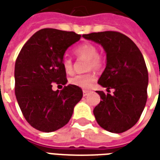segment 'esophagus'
Listing matches in <instances>:
<instances>
[{"label": "esophagus", "instance_id": "esophagus-1", "mask_svg": "<svg viewBox=\"0 0 160 160\" xmlns=\"http://www.w3.org/2000/svg\"><path fill=\"white\" fill-rule=\"evenodd\" d=\"M90 92V91H88V90H83V95L87 96Z\"/></svg>", "mask_w": 160, "mask_h": 160}]
</instances>
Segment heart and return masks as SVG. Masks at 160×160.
Segmentation results:
<instances>
[{
  "mask_svg": "<svg viewBox=\"0 0 160 160\" xmlns=\"http://www.w3.org/2000/svg\"><path fill=\"white\" fill-rule=\"evenodd\" d=\"M74 53L76 54V56L88 59L87 69L99 70L103 67V59L98 54V48L92 44L86 43V44H82V45L77 47L74 50ZM62 66L67 72L70 73L72 72V61L70 58L65 56L62 59ZM95 80V75L92 72H88V73L77 74V75L72 76L69 80V82L73 86H76V87L84 88V89H88V88H91L94 84Z\"/></svg>",
  "mask_w": 160,
  "mask_h": 160,
  "instance_id": "heart-1",
  "label": "heart"
}]
</instances>
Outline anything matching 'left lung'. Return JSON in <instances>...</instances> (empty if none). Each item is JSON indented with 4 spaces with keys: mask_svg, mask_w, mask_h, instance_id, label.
<instances>
[{
    "mask_svg": "<svg viewBox=\"0 0 160 160\" xmlns=\"http://www.w3.org/2000/svg\"><path fill=\"white\" fill-rule=\"evenodd\" d=\"M99 43L107 53L106 68L98 83L114 89L113 94L97 91L100 102L93 109L97 122L105 130L121 133L134 126L147 99L148 72L140 50L130 38L105 31L82 35Z\"/></svg>",
    "mask_w": 160,
    "mask_h": 160,
    "instance_id": "obj_1",
    "label": "left lung"
}]
</instances>
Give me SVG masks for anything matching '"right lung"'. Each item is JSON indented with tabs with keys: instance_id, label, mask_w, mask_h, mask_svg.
I'll list each match as a JSON object with an SVG mask.
<instances>
[{
	"instance_id": "obj_1",
	"label": "right lung",
	"mask_w": 160,
	"mask_h": 160,
	"mask_svg": "<svg viewBox=\"0 0 160 160\" xmlns=\"http://www.w3.org/2000/svg\"><path fill=\"white\" fill-rule=\"evenodd\" d=\"M80 35L54 28H43L22 47L14 67V92L19 107L30 125L41 132H53L67 125L83 92L73 85L66 86L62 59ZM65 87L53 91L52 83Z\"/></svg>"
}]
</instances>
